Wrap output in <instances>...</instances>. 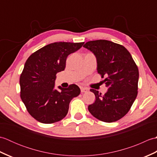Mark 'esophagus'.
I'll return each mask as SVG.
<instances>
[{"label": "esophagus", "mask_w": 157, "mask_h": 157, "mask_svg": "<svg viewBox=\"0 0 157 157\" xmlns=\"http://www.w3.org/2000/svg\"><path fill=\"white\" fill-rule=\"evenodd\" d=\"M81 92H88V88H84V87H81Z\"/></svg>", "instance_id": "obj_1"}]
</instances>
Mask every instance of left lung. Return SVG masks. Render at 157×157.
I'll use <instances>...</instances> for the list:
<instances>
[{"mask_svg": "<svg viewBox=\"0 0 157 157\" xmlns=\"http://www.w3.org/2000/svg\"><path fill=\"white\" fill-rule=\"evenodd\" d=\"M94 53L97 71L108 91L104 95L94 89L96 101L88 111L100 121H118L129 111L138 94L139 71L129 52L124 46L106 40L89 41L83 46Z\"/></svg>", "mask_w": 157, "mask_h": 157, "instance_id": "left-lung-1", "label": "left lung"}]
</instances>
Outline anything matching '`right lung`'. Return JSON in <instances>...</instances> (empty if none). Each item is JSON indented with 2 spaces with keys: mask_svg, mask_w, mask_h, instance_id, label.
Wrapping results in <instances>:
<instances>
[{
  "mask_svg": "<svg viewBox=\"0 0 157 157\" xmlns=\"http://www.w3.org/2000/svg\"><path fill=\"white\" fill-rule=\"evenodd\" d=\"M84 42H54L33 53L26 61L20 75V96L28 113L38 121L53 123L68 113L71 100L80 94L75 84L58 91L55 89L56 73L66 66L68 55L80 48Z\"/></svg>",
  "mask_w": 157,
  "mask_h": 157,
  "instance_id": "add662e5",
  "label": "right lung"
}]
</instances>
